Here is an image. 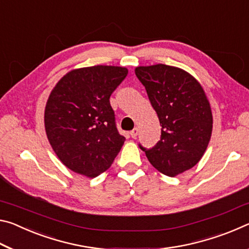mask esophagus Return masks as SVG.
<instances>
[{
	"instance_id": "obj_1",
	"label": "esophagus",
	"mask_w": 249,
	"mask_h": 249,
	"mask_svg": "<svg viewBox=\"0 0 249 249\" xmlns=\"http://www.w3.org/2000/svg\"><path fill=\"white\" fill-rule=\"evenodd\" d=\"M129 135H130V136H132V138H136L137 135H138V128L135 127L133 130H130Z\"/></svg>"
}]
</instances>
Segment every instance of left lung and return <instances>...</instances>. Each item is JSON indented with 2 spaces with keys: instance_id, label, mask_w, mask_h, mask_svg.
Listing matches in <instances>:
<instances>
[{
  "instance_id": "left-lung-1",
  "label": "left lung",
  "mask_w": 249,
  "mask_h": 249,
  "mask_svg": "<svg viewBox=\"0 0 249 249\" xmlns=\"http://www.w3.org/2000/svg\"><path fill=\"white\" fill-rule=\"evenodd\" d=\"M161 125L160 141L145 151L161 174L176 177L200 161L213 128L211 105L197 80L183 69L162 64L135 68Z\"/></svg>"
}]
</instances>
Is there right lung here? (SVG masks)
I'll use <instances>...</instances> for the list:
<instances>
[{
    "label": "right lung",
    "instance_id": "1",
    "mask_svg": "<svg viewBox=\"0 0 249 249\" xmlns=\"http://www.w3.org/2000/svg\"><path fill=\"white\" fill-rule=\"evenodd\" d=\"M128 73L117 66H93L66 73L45 107L49 144L64 165L94 178L107 170L125 137L116 128L109 96Z\"/></svg>",
    "mask_w": 249,
    "mask_h": 249
}]
</instances>
